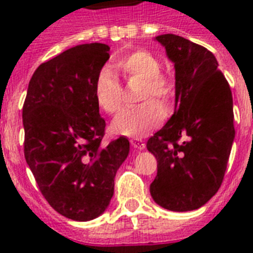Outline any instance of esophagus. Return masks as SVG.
Returning a JSON list of instances; mask_svg holds the SVG:
<instances>
[{
	"mask_svg": "<svg viewBox=\"0 0 253 253\" xmlns=\"http://www.w3.org/2000/svg\"><path fill=\"white\" fill-rule=\"evenodd\" d=\"M130 143H132V146L134 147V149H138V150H143L145 146H146L142 139L139 138H132L130 139Z\"/></svg>",
	"mask_w": 253,
	"mask_h": 253,
	"instance_id": "obj_1",
	"label": "esophagus"
}]
</instances>
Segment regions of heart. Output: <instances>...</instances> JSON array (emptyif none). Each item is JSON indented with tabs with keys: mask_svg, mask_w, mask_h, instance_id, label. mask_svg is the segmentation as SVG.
Returning <instances> with one entry per match:
<instances>
[{
	"mask_svg": "<svg viewBox=\"0 0 253 253\" xmlns=\"http://www.w3.org/2000/svg\"><path fill=\"white\" fill-rule=\"evenodd\" d=\"M116 69L123 73L126 80L142 81L141 96L145 102L136 108L121 111L112 121L111 129L117 136L139 137L158 128L165 117V107L171 104L175 95V84L167 74L161 73V64L154 54L145 49H136L125 53L115 62ZM94 95L98 106L107 114H116L123 106L124 91L120 81L110 68L99 70L95 78ZM153 97L161 100L159 103Z\"/></svg>",
	"mask_w": 253,
	"mask_h": 253,
	"instance_id": "heart-1",
	"label": "heart"
}]
</instances>
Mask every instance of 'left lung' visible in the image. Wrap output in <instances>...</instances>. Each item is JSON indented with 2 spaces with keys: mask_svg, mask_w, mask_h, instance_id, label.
<instances>
[{
  "mask_svg": "<svg viewBox=\"0 0 253 253\" xmlns=\"http://www.w3.org/2000/svg\"><path fill=\"white\" fill-rule=\"evenodd\" d=\"M155 39L175 64V111L146 143L158 162L150 193L165 209L189 211L223 181L235 137L232 95L210 50L173 34Z\"/></svg>",
  "mask_w": 253,
  "mask_h": 253,
  "instance_id": "obj_1",
  "label": "left lung"
}]
</instances>
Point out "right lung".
Returning a JSON list of instances; mask_svg holds the SVG:
<instances>
[{
    "mask_svg": "<svg viewBox=\"0 0 253 253\" xmlns=\"http://www.w3.org/2000/svg\"><path fill=\"white\" fill-rule=\"evenodd\" d=\"M108 52L107 44H81L43 62L23 104L24 158L44 199L73 221H91L107 209L129 154L125 137L102 145L106 121L94 84Z\"/></svg>",
    "mask_w": 253,
    "mask_h": 253,
    "instance_id": "obj_1",
    "label": "right lung"
}]
</instances>
